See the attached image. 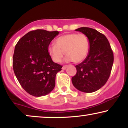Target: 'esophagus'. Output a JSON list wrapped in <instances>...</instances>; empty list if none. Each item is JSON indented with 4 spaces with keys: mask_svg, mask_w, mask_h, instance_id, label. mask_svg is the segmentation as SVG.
Returning <instances> with one entry per match:
<instances>
[{
    "mask_svg": "<svg viewBox=\"0 0 128 128\" xmlns=\"http://www.w3.org/2000/svg\"><path fill=\"white\" fill-rule=\"evenodd\" d=\"M67 67H68V66H64L62 67V70H66V69L67 68Z\"/></svg>",
    "mask_w": 128,
    "mask_h": 128,
    "instance_id": "esophagus-1",
    "label": "esophagus"
}]
</instances>
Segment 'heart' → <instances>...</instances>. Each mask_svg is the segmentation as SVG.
Wrapping results in <instances>:
<instances>
[{
  "mask_svg": "<svg viewBox=\"0 0 128 128\" xmlns=\"http://www.w3.org/2000/svg\"><path fill=\"white\" fill-rule=\"evenodd\" d=\"M55 44L49 46L48 48L50 56L55 62H61L65 52L67 62H82L87 56L90 48L88 37L84 34L63 35L56 40Z\"/></svg>",
  "mask_w": 128,
  "mask_h": 128,
  "instance_id": "1",
  "label": "heart"
}]
</instances>
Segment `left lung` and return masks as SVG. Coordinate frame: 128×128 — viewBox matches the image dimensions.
Returning <instances> with one entry per match:
<instances>
[{
    "label": "left lung",
    "instance_id": "8db88e82",
    "mask_svg": "<svg viewBox=\"0 0 128 128\" xmlns=\"http://www.w3.org/2000/svg\"><path fill=\"white\" fill-rule=\"evenodd\" d=\"M88 37L90 48L87 56L76 66V75L72 78L79 91L92 92L102 87L110 76L114 56L106 37L96 29L82 27L76 29Z\"/></svg>",
    "mask_w": 128,
    "mask_h": 128
}]
</instances>
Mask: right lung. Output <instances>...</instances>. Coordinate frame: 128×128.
<instances>
[{"label":"right lung","instance_id":"add662e5","mask_svg":"<svg viewBox=\"0 0 128 128\" xmlns=\"http://www.w3.org/2000/svg\"><path fill=\"white\" fill-rule=\"evenodd\" d=\"M59 33L42 29L32 30L16 46L13 70L22 88L32 96H46L55 87L56 74L62 66L52 61L48 48Z\"/></svg>","mask_w":128,"mask_h":128}]
</instances>
